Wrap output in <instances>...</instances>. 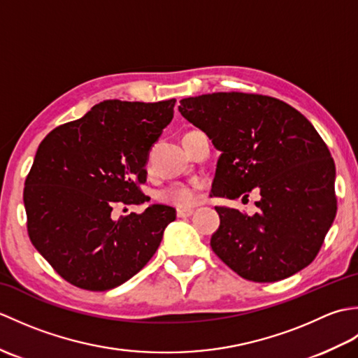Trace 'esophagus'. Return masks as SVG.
Instances as JSON below:
<instances>
[{
  "instance_id": "1",
  "label": "esophagus",
  "mask_w": 358,
  "mask_h": 358,
  "mask_svg": "<svg viewBox=\"0 0 358 358\" xmlns=\"http://www.w3.org/2000/svg\"><path fill=\"white\" fill-rule=\"evenodd\" d=\"M192 214H194V209H186V208L177 209V215H178L180 218H187V217H191Z\"/></svg>"
}]
</instances>
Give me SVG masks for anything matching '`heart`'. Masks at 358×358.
<instances>
[{
  "label": "heart",
  "instance_id": "b5f03b06",
  "mask_svg": "<svg viewBox=\"0 0 358 358\" xmlns=\"http://www.w3.org/2000/svg\"><path fill=\"white\" fill-rule=\"evenodd\" d=\"M162 200L177 204V206H189L195 201V189L189 185H175L162 192Z\"/></svg>",
  "mask_w": 358,
  "mask_h": 358
}]
</instances>
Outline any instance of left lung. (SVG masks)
Returning <instances> with one entry per match:
<instances>
[{"instance_id":"left-lung-1","label":"left lung","mask_w":358,"mask_h":358,"mask_svg":"<svg viewBox=\"0 0 358 358\" xmlns=\"http://www.w3.org/2000/svg\"><path fill=\"white\" fill-rule=\"evenodd\" d=\"M178 110L222 152L210 196L257 189L252 217L215 206L210 246L240 277L272 283L313 263L337 212L336 164L309 120L277 98L241 92L189 96Z\"/></svg>"}]
</instances>
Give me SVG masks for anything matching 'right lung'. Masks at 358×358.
Wrapping results in <instances>:
<instances>
[{
	"label": "right lung",
	"mask_w": 358,
	"mask_h": 358,
	"mask_svg": "<svg viewBox=\"0 0 358 358\" xmlns=\"http://www.w3.org/2000/svg\"><path fill=\"white\" fill-rule=\"evenodd\" d=\"M175 100H104L45 136L26 178L27 231L35 249L71 285L109 291L148 264L175 220L173 208L112 220L141 204L149 150L173 118Z\"/></svg>",
	"instance_id": "1"
}]
</instances>
